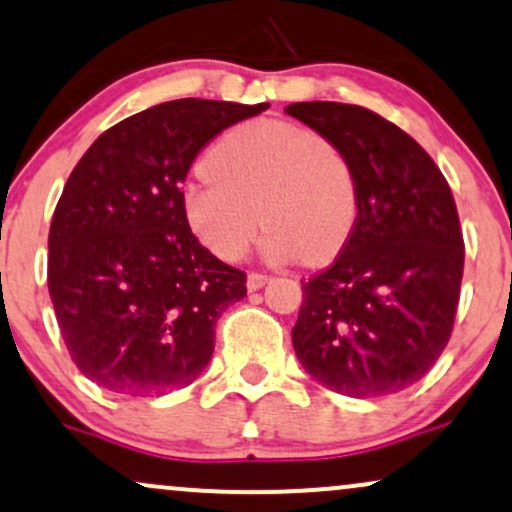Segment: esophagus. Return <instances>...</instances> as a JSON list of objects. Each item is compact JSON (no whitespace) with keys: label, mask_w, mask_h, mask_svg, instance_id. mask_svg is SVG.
<instances>
[{"label":"esophagus","mask_w":512,"mask_h":512,"mask_svg":"<svg viewBox=\"0 0 512 512\" xmlns=\"http://www.w3.org/2000/svg\"><path fill=\"white\" fill-rule=\"evenodd\" d=\"M272 281V276L262 274V272H250L248 274V291H260L264 283Z\"/></svg>","instance_id":"34e87169"}]
</instances>
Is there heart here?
<instances>
[{
  "label": "heart",
  "mask_w": 512,
  "mask_h": 512,
  "mask_svg": "<svg viewBox=\"0 0 512 512\" xmlns=\"http://www.w3.org/2000/svg\"><path fill=\"white\" fill-rule=\"evenodd\" d=\"M207 174L183 186L188 229L214 257L236 262L257 229L272 260H334L357 224L360 183L334 140L300 123L248 121L209 147Z\"/></svg>",
  "instance_id": "obj_1"
}]
</instances>
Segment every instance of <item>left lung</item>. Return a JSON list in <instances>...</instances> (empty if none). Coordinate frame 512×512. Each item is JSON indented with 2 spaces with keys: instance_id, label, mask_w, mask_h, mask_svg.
Segmentation results:
<instances>
[{
  "instance_id": "8db88e82",
  "label": "left lung",
  "mask_w": 512,
  "mask_h": 512,
  "mask_svg": "<svg viewBox=\"0 0 512 512\" xmlns=\"http://www.w3.org/2000/svg\"><path fill=\"white\" fill-rule=\"evenodd\" d=\"M286 114L334 140L360 183L348 243L303 281L295 355L326 389L391 396L420 381L453 334L465 240L451 186L415 138L372 109L295 102Z\"/></svg>"
}]
</instances>
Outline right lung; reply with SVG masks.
Returning a JSON list of instances; mask_svg holds the SVG:
<instances>
[{"label":"right lung","instance_id":"add662e5","mask_svg":"<svg viewBox=\"0 0 512 512\" xmlns=\"http://www.w3.org/2000/svg\"><path fill=\"white\" fill-rule=\"evenodd\" d=\"M269 104L174 100L104 131L71 171L49 226L47 286L80 374L121 396H164L200 377L214 326L245 272L188 229L195 157Z\"/></svg>","mask_w":512,"mask_h":512}]
</instances>
